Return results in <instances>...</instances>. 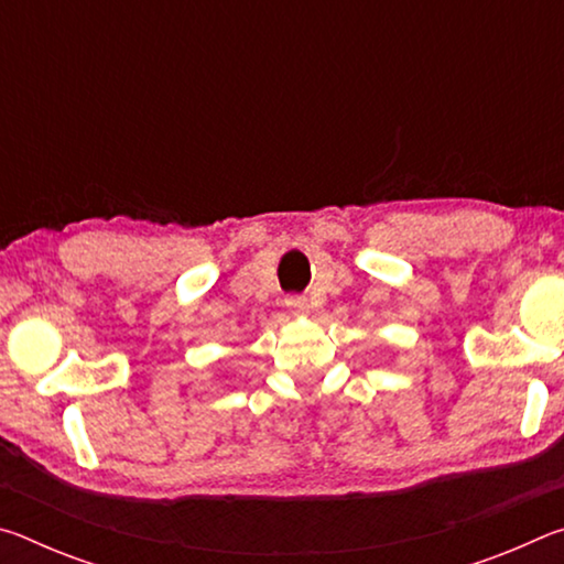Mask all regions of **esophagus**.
<instances>
[{"mask_svg":"<svg viewBox=\"0 0 564 564\" xmlns=\"http://www.w3.org/2000/svg\"><path fill=\"white\" fill-rule=\"evenodd\" d=\"M285 305H289V308L293 311V313H308V301H305V295H299V293H293V295H289V299H285Z\"/></svg>","mask_w":564,"mask_h":564,"instance_id":"esophagus-1","label":"esophagus"}]
</instances>
